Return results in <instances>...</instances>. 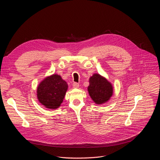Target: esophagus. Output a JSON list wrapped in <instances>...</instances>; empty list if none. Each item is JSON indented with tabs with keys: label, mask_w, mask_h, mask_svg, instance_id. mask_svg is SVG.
<instances>
[{
	"label": "esophagus",
	"mask_w": 160,
	"mask_h": 160,
	"mask_svg": "<svg viewBox=\"0 0 160 160\" xmlns=\"http://www.w3.org/2000/svg\"><path fill=\"white\" fill-rule=\"evenodd\" d=\"M72 86H73L74 88H78L79 87V84L76 83V82H74L72 84Z\"/></svg>",
	"instance_id": "obj_1"
}]
</instances>
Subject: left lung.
I'll return each mask as SVG.
<instances>
[{"label": "left lung", "instance_id": "obj_1", "mask_svg": "<svg viewBox=\"0 0 160 160\" xmlns=\"http://www.w3.org/2000/svg\"><path fill=\"white\" fill-rule=\"evenodd\" d=\"M88 91L93 101L97 104L106 102L113 93V88L106 78L95 74L89 79Z\"/></svg>", "mask_w": 160, "mask_h": 160}]
</instances>
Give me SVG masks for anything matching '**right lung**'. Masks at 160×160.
Returning <instances> with one entry per match:
<instances>
[{"instance_id": "right-lung-1", "label": "right lung", "mask_w": 160, "mask_h": 160, "mask_svg": "<svg viewBox=\"0 0 160 160\" xmlns=\"http://www.w3.org/2000/svg\"><path fill=\"white\" fill-rule=\"evenodd\" d=\"M68 89V84L57 74L48 77L39 84L37 97L46 107L55 109L61 106Z\"/></svg>"}]
</instances>
